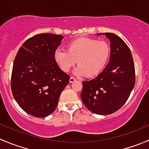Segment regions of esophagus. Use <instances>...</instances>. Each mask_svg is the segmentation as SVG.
Returning a JSON list of instances; mask_svg holds the SVG:
<instances>
[{
	"label": "esophagus",
	"mask_w": 149,
	"mask_h": 149,
	"mask_svg": "<svg viewBox=\"0 0 149 149\" xmlns=\"http://www.w3.org/2000/svg\"><path fill=\"white\" fill-rule=\"evenodd\" d=\"M76 81V79H75L74 77H73V76H71V77L70 78V80H69V81L70 82V83H72V82H74V81Z\"/></svg>",
	"instance_id": "34e87169"
}]
</instances>
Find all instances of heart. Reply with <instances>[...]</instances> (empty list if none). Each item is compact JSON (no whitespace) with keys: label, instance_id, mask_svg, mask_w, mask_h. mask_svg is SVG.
<instances>
[{"label":"heart","instance_id":"heart-1","mask_svg":"<svg viewBox=\"0 0 149 149\" xmlns=\"http://www.w3.org/2000/svg\"><path fill=\"white\" fill-rule=\"evenodd\" d=\"M111 53L108 43L90 38H79L68 45V49L59 48L54 52V60L63 71L68 72L77 60L79 66L75 74L93 77L106 65Z\"/></svg>","mask_w":149,"mask_h":149}]
</instances>
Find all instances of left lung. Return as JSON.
<instances>
[{
	"label": "left lung",
	"mask_w": 149,
	"mask_h": 149,
	"mask_svg": "<svg viewBox=\"0 0 149 149\" xmlns=\"http://www.w3.org/2000/svg\"><path fill=\"white\" fill-rule=\"evenodd\" d=\"M102 34L111 41L110 62L97 77L82 82L81 97L91 112L107 115L117 111L127 102L135 86V70L126 43L113 33Z\"/></svg>",
	"instance_id": "8db88e82"
}]
</instances>
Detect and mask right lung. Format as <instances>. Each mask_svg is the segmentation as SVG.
<instances>
[{
	"instance_id": "obj_1",
	"label": "right lung",
	"mask_w": 149,
	"mask_h": 149,
	"mask_svg": "<svg viewBox=\"0 0 149 149\" xmlns=\"http://www.w3.org/2000/svg\"><path fill=\"white\" fill-rule=\"evenodd\" d=\"M61 35L41 33L28 38L17 52L13 65V96L26 113L38 118L55 111L70 76L59 68L54 52Z\"/></svg>"
}]
</instances>
